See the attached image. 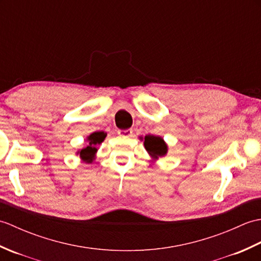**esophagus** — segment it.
I'll return each instance as SVG.
<instances>
[{"mask_svg": "<svg viewBox=\"0 0 261 261\" xmlns=\"http://www.w3.org/2000/svg\"><path fill=\"white\" fill-rule=\"evenodd\" d=\"M118 135L122 137H131L132 136V130L126 129V130H118Z\"/></svg>", "mask_w": 261, "mask_h": 261, "instance_id": "esophagus-1", "label": "esophagus"}]
</instances>
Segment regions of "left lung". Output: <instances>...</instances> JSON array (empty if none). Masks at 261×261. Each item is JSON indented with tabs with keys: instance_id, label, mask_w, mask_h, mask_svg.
Masks as SVG:
<instances>
[{
	"instance_id": "obj_1",
	"label": "left lung",
	"mask_w": 261,
	"mask_h": 261,
	"mask_svg": "<svg viewBox=\"0 0 261 261\" xmlns=\"http://www.w3.org/2000/svg\"><path fill=\"white\" fill-rule=\"evenodd\" d=\"M145 148L153 158L163 157L167 152V146L160 137L146 136L145 137Z\"/></svg>"
}]
</instances>
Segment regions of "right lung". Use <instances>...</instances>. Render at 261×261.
<instances>
[{
  "instance_id": "obj_1",
  "label": "right lung",
  "mask_w": 261,
  "mask_h": 261,
  "mask_svg": "<svg viewBox=\"0 0 261 261\" xmlns=\"http://www.w3.org/2000/svg\"><path fill=\"white\" fill-rule=\"evenodd\" d=\"M105 137H107V135H104L103 132H95V134L91 135L88 137L90 143H88V146L85 149H82L80 151V156L83 159H85L86 162H91L94 153L97 150L96 147L105 139Z\"/></svg>"
}]
</instances>
